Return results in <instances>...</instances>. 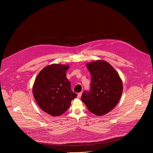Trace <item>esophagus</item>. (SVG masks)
<instances>
[{"label":"esophagus","mask_w":153,"mask_h":153,"mask_svg":"<svg viewBox=\"0 0 153 153\" xmlns=\"http://www.w3.org/2000/svg\"><path fill=\"white\" fill-rule=\"evenodd\" d=\"M81 96H82V93H79L77 94V97H78V98H80V97H81Z\"/></svg>","instance_id":"1"}]
</instances>
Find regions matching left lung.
I'll return each mask as SVG.
<instances>
[{
    "mask_svg": "<svg viewBox=\"0 0 153 153\" xmlns=\"http://www.w3.org/2000/svg\"><path fill=\"white\" fill-rule=\"evenodd\" d=\"M86 66L91 76L90 91H84L82 101L90 112L103 116L118 103L123 91L122 81L115 69L105 60H95Z\"/></svg>",
    "mask_w": 153,
    "mask_h": 153,
    "instance_id": "left-lung-1",
    "label": "left lung"
}]
</instances>
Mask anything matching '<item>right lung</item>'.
I'll list each match as a JSON object with an SVG mask.
<instances>
[{
	"label": "right lung",
	"mask_w": 153,
	"mask_h": 153,
	"mask_svg": "<svg viewBox=\"0 0 153 153\" xmlns=\"http://www.w3.org/2000/svg\"><path fill=\"white\" fill-rule=\"evenodd\" d=\"M67 65L52 64L43 68L33 86L34 97L42 110L52 116H59L68 110L77 94L71 88L66 77Z\"/></svg>",
	"instance_id": "obj_1"
}]
</instances>
